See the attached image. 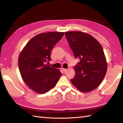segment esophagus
Returning a JSON list of instances; mask_svg holds the SVG:
<instances>
[{
  "mask_svg": "<svg viewBox=\"0 0 123 123\" xmlns=\"http://www.w3.org/2000/svg\"><path fill=\"white\" fill-rule=\"evenodd\" d=\"M62 71H63L64 72H66L67 71V69L63 68V69H62Z\"/></svg>",
  "mask_w": 123,
  "mask_h": 123,
  "instance_id": "esophagus-1",
  "label": "esophagus"
}]
</instances>
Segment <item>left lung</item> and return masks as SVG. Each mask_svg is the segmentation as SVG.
Segmentation results:
<instances>
[{
    "instance_id": "obj_1",
    "label": "left lung",
    "mask_w": 123,
    "mask_h": 123,
    "mask_svg": "<svg viewBox=\"0 0 123 123\" xmlns=\"http://www.w3.org/2000/svg\"><path fill=\"white\" fill-rule=\"evenodd\" d=\"M65 35L75 58L80 60L74 67L75 74L71 81L81 92H90L98 87L106 74L107 64L103 49L87 33L71 31Z\"/></svg>"
}]
</instances>
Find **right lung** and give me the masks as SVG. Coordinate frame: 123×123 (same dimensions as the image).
<instances>
[{
  "mask_svg": "<svg viewBox=\"0 0 123 123\" xmlns=\"http://www.w3.org/2000/svg\"><path fill=\"white\" fill-rule=\"evenodd\" d=\"M63 35L64 32L39 34L28 42L19 55L18 67L22 79L35 92H48L61 77L59 70L45 64L51 60V51Z\"/></svg>",
  "mask_w": 123,
  "mask_h": 123,
  "instance_id": "obj_1",
  "label": "right lung"
}]
</instances>
